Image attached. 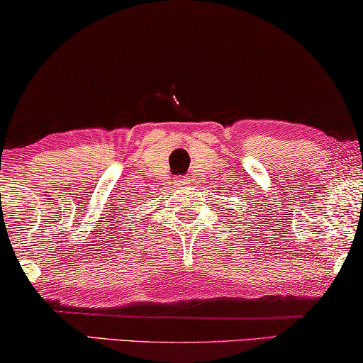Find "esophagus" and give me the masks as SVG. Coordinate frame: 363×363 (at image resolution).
<instances>
[{
  "instance_id": "34e87169",
  "label": "esophagus",
  "mask_w": 363,
  "mask_h": 363,
  "mask_svg": "<svg viewBox=\"0 0 363 363\" xmlns=\"http://www.w3.org/2000/svg\"><path fill=\"white\" fill-rule=\"evenodd\" d=\"M187 181L184 179V177H176V186H182V184H186Z\"/></svg>"
}]
</instances>
